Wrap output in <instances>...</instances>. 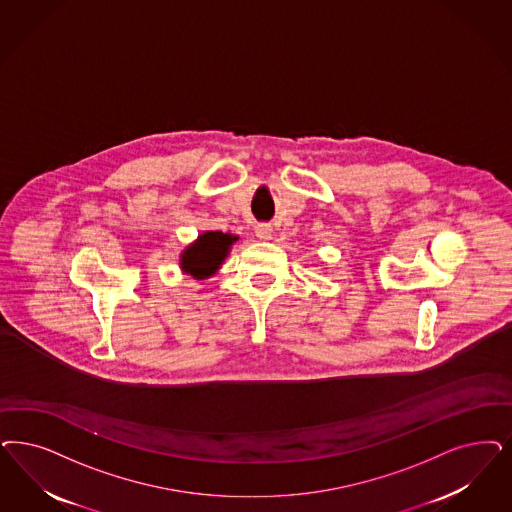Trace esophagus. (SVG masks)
<instances>
[{
  "mask_svg": "<svg viewBox=\"0 0 512 512\" xmlns=\"http://www.w3.org/2000/svg\"><path fill=\"white\" fill-rule=\"evenodd\" d=\"M272 232H274V230H272V225H268V223H261V225H257V227H255V234H257V238H259V240H270V238H272Z\"/></svg>",
  "mask_w": 512,
  "mask_h": 512,
  "instance_id": "obj_1",
  "label": "esophagus"
}]
</instances>
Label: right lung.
Masks as SVG:
<instances>
[{
	"mask_svg": "<svg viewBox=\"0 0 512 512\" xmlns=\"http://www.w3.org/2000/svg\"><path fill=\"white\" fill-rule=\"evenodd\" d=\"M236 240L238 236L221 230L198 234V238L179 253L181 272L193 276L198 282L212 278L229 257L230 247Z\"/></svg>",
	"mask_w": 512,
	"mask_h": 512,
	"instance_id": "1",
	"label": "right lung"
}]
</instances>
